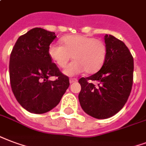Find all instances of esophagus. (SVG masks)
<instances>
[{
    "label": "esophagus",
    "instance_id": "34e87169",
    "mask_svg": "<svg viewBox=\"0 0 146 146\" xmlns=\"http://www.w3.org/2000/svg\"><path fill=\"white\" fill-rule=\"evenodd\" d=\"M77 81V79L76 78H70V84H73V83H75V82Z\"/></svg>",
    "mask_w": 146,
    "mask_h": 146
}]
</instances>
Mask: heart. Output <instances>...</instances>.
<instances>
[{
	"label": "heart",
	"instance_id": "heart-1",
	"mask_svg": "<svg viewBox=\"0 0 146 146\" xmlns=\"http://www.w3.org/2000/svg\"><path fill=\"white\" fill-rule=\"evenodd\" d=\"M62 46L52 43L48 46V55L60 68H65L71 56L74 59L64 73L75 76L85 70L87 73L97 72L103 65L107 48L102 40L84 35H67L62 38Z\"/></svg>",
	"mask_w": 146,
	"mask_h": 146
}]
</instances>
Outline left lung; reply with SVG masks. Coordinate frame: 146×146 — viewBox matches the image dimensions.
Wrapping results in <instances>:
<instances>
[{"instance_id": "obj_1", "label": "left lung", "mask_w": 146, "mask_h": 146, "mask_svg": "<svg viewBox=\"0 0 146 146\" xmlns=\"http://www.w3.org/2000/svg\"><path fill=\"white\" fill-rule=\"evenodd\" d=\"M104 42L107 53L101 69L92 76L79 80L80 106L98 119L117 114L127 102L133 84L134 60L128 47L111 35H106Z\"/></svg>"}]
</instances>
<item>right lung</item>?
<instances>
[{
  "mask_svg": "<svg viewBox=\"0 0 146 146\" xmlns=\"http://www.w3.org/2000/svg\"><path fill=\"white\" fill-rule=\"evenodd\" d=\"M54 32L35 28L18 38L10 56L11 87L22 108L34 114L54 108L70 86L69 77L52 62L48 46ZM50 76L57 80L52 82Z\"/></svg>",
  "mask_w": 146,
  "mask_h": 146,
  "instance_id": "right-lung-1",
  "label": "right lung"
}]
</instances>
